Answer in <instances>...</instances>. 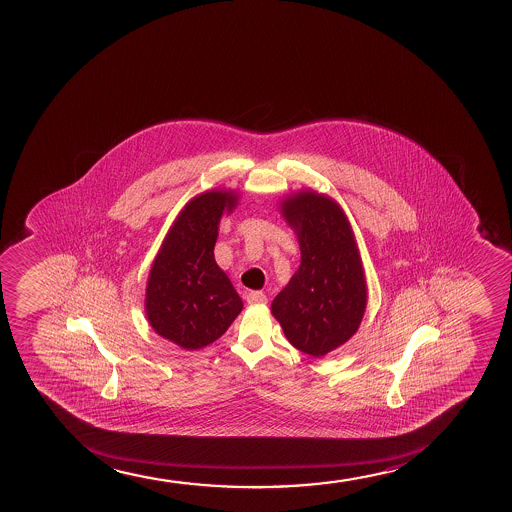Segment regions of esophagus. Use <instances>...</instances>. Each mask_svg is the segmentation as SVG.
Masks as SVG:
<instances>
[{"mask_svg": "<svg viewBox=\"0 0 512 512\" xmlns=\"http://www.w3.org/2000/svg\"><path fill=\"white\" fill-rule=\"evenodd\" d=\"M247 303L248 305H264V303H267V298L260 291H250L247 294Z\"/></svg>", "mask_w": 512, "mask_h": 512, "instance_id": "1", "label": "esophagus"}]
</instances>
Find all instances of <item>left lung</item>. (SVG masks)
<instances>
[{
  "mask_svg": "<svg viewBox=\"0 0 512 512\" xmlns=\"http://www.w3.org/2000/svg\"><path fill=\"white\" fill-rule=\"evenodd\" d=\"M279 211L298 236L301 264L270 311L298 351L322 357L356 334L368 305L356 236L339 202L316 190L282 197Z\"/></svg>",
  "mask_w": 512,
  "mask_h": 512,
  "instance_id": "1",
  "label": "left lung"
}]
</instances>
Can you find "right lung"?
<instances>
[{
	"label": "right lung",
	"instance_id": "obj_1",
	"mask_svg": "<svg viewBox=\"0 0 512 512\" xmlns=\"http://www.w3.org/2000/svg\"><path fill=\"white\" fill-rule=\"evenodd\" d=\"M240 194L213 189L192 197L178 213L151 264L144 311L163 339L197 351L213 344L240 315L243 301L216 260L219 221Z\"/></svg>",
	"mask_w": 512,
	"mask_h": 512
}]
</instances>
